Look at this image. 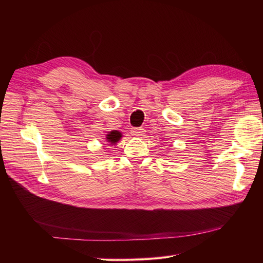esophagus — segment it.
<instances>
[{"label": "esophagus", "instance_id": "1", "mask_svg": "<svg viewBox=\"0 0 263 263\" xmlns=\"http://www.w3.org/2000/svg\"><path fill=\"white\" fill-rule=\"evenodd\" d=\"M142 134H144V129H142V128H133L132 129V135L135 137L142 136Z\"/></svg>", "mask_w": 263, "mask_h": 263}]
</instances>
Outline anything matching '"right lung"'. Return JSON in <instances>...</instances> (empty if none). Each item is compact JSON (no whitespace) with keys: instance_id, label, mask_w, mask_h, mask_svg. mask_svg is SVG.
I'll return each mask as SVG.
<instances>
[{"instance_id":"right-lung-1","label":"right lung","mask_w":263,"mask_h":263,"mask_svg":"<svg viewBox=\"0 0 263 263\" xmlns=\"http://www.w3.org/2000/svg\"><path fill=\"white\" fill-rule=\"evenodd\" d=\"M122 138V133H119L118 130H113L106 135V140L110 144H116V142Z\"/></svg>"}]
</instances>
